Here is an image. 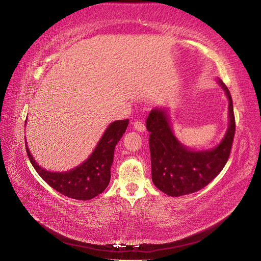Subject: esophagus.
<instances>
[{"mask_svg": "<svg viewBox=\"0 0 261 261\" xmlns=\"http://www.w3.org/2000/svg\"><path fill=\"white\" fill-rule=\"evenodd\" d=\"M133 128L136 129L137 131L139 132H143L145 130V125H144V122H143L142 120H136L133 122Z\"/></svg>", "mask_w": 261, "mask_h": 261, "instance_id": "1", "label": "esophagus"}]
</instances>
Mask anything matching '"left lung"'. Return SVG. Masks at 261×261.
Returning <instances> with one entry per match:
<instances>
[{
  "mask_svg": "<svg viewBox=\"0 0 261 261\" xmlns=\"http://www.w3.org/2000/svg\"><path fill=\"white\" fill-rule=\"evenodd\" d=\"M218 83L229 98L230 122L223 140L213 149L195 152L183 146L173 136L165 108H155L147 117L152 180L167 195L176 197L201 190L221 172L228 162L235 118L230 91L222 80L218 79Z\"/></svg>",
  "mask_w": 261,
  "mask_h": 261,
  "instance_id": "8db88e82",
  "label": "left lung"
}]
</instances>
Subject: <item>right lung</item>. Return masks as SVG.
Returning <instances> with one entry per match:
<instances>
[{"mask_svg":"<svg viewBox=\"0 0 261 261\" xmlns=\"http://www.w3.org/2000/svg\"><path fill=\"white\" fill-rule=\"evenodd\" d=\"M128 124L129 119L116 120L109 124L94 152L87 161L66 172L46 171L35 162L27 146L26 150L33 168L49 187L69 198L92 199L103 193L111 181L115 146L125 132Z\"/></svg>","mask_w":261,"mask_h":261,"instance_id":"right-lung-1","label":"right lung"}]
</instances>
